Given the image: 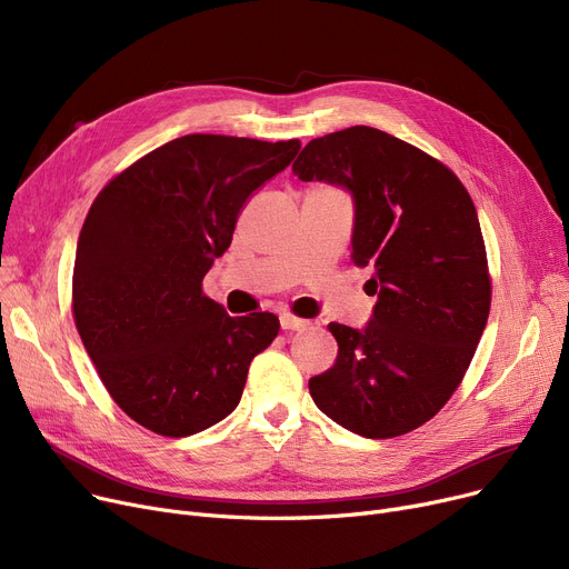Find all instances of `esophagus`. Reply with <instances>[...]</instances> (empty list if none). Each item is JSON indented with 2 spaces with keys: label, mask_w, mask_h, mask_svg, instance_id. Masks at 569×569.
<instances>
[{
  "label": "esophagus",
  "mask_w": 569,
  "mask_h": 569,
  "mask_svg": "<svg viewBox=\"0 0 569 569\" xmlns=\"http://www.w3.org/2000/svg\"><path fill=\"white\" fill-rule=\"evenodd\" d=\"M307 325H309L307 320L297 318L292 313H281V327H283V330H305Z\"/></svg>",
  "instance_id": "34e87169"
}]
</instances>
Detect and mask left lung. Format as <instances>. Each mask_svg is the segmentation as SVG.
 I'll return each mask as SVG.
<instances>
[{
    "mask_svg": "<svg viewBox=\"0 0 569 569\" xmlns=\"http://www.w3.org/2000/svg\"><path fill=\"white\" fill-rule=\"evenodd\" d=\"M292 172L352 193L350 258L376 269L378 295L362 332L327 325L339 355L309 392L357 436H403L450 401L485 332L491 277L475 204L445 163L371 127L311 140Z\"/></svg>",
    "mask_w": 569,
    "mask_h": 569,
    "instance_id": "obj_1",
    "label": "left lung"
}]
</instances>
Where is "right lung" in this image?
I'll return each mask as SVG.
<instances>
[{
	"instance_id": "1",
	"label": "right lung",
	"mask_w": 569,
	"mask_h": 569,
	"mask_svg": "<svg viewBox=\"0 0 569 569\" xmlns=\"http://www.w3.org/2000/svg\"><path fill=\"white\" fill-rule=\"evenodd\" d=\"M300 140L191 133L114 174L80 230L73 320L112 401L168 438L228 417L251 360L279 335L267 311L228 316L202 292L239 209Z\"/></svg>"
}]
</instances>
